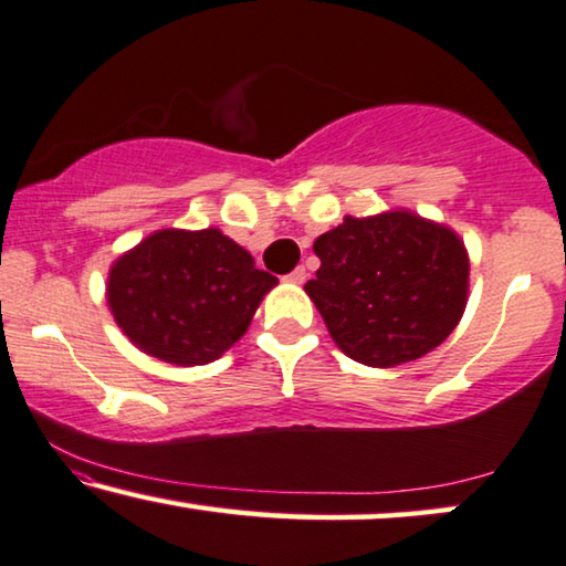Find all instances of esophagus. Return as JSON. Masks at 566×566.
<instances>
[{
	"label": "esophagus",
	"mask_w": 566,
	"mask_h": 566,
	"mask_svg": "<svg viewBox=\"0 0 566 566\" xmlns=\"http://www.w3.org/2000/svg\"><path fill=\"white\" fill-rule=\"evenodd\" d=\"M305 280H307L305 266H297L292 274H286V282H292V284H302Z\"/></svg>",
	"instance_id": "34e87169"
}]
</instances>
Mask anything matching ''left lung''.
<instances>
[{
	"instance_id": "1",
	"label": "left lung",
	"mask_w": 566,
	"mask_h": 566,
	"mask_svg": "<svg viewBox=\"0 0 566 566\" xmlns=\"http://www.w3.org/2000/svg\"><path fill=\"white\" fill-rule=\"evenodd\" d=\"M321 269L305 292L348 359L416 361L449 338L467 307L461 238L408 210L344 218L313 245Z\"/></svg>"
}]
</instances>
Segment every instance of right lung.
<instances>
[{
  "label": "right lung",
  "instance_id": "1",
  "mask_svg": "<svg viewBox=\"0 0 566 566\" xmlns=\"http://www.w3.org/2000/svg\"><path fill=\"white\" fill-rule=\"evenodd\" d=\"M276 276L218 228H164L109 269L107 305L140 348L166 364L220 359L249 331Z\"/></svg>",
  "mask_w": 566,
  "mask_h": 566
}]
</instances>
